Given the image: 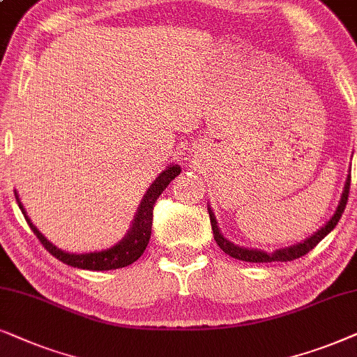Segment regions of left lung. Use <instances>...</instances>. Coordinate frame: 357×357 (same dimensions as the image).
<instances>
[{
	"instance_id": "obj_1",
	"label": "left lung",
	"mask_w": 357,
	"mask_h": 357,
	"mask_svg": "<svg viewBox=\"0 0 357 357\" xmlns=\"http://www.w3.org/2000/svg\"><path fill=\"white\" fill-rule=\"evenodd\" d=\"M351 171V169H349ZM349 184H351V173H348V178L344 181V188L343 192H341L340 202L336 206V211L333 215L330 217L325 225L318 228L315 234L308 236V238L302 240L301 243H294L291 246H286V248H279L274 250L273 253H268L264 250H258V248H246V246H240L235 245L234 241H230L225 238L222 234L220 227H218V222L215 215H213V211L211 206L207 207L208 215H211V225H212V231H213V238H215L217 245L220 246V250L223 253H227L231 258L240 259V261H246V263H287V261H294L297 258H302L303 255H307L308 251L315 248V246L320 243V241L325 238V236L330 234L331 230L336 227V223L340 222L341 213L344 212L346 202H348V194H349Z\"/></svg>"
}]
</instances>
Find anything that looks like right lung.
Listing matches in <instances>:
<instances>
[{
    "label": "right lung",
    "instance_id": "1",
    "mask_svg": "<svg viewBox=\"0 0 357 357\" xmlns=\"http://www.w3.org/2000/svg\"><path fill=\"white\" fill-rule=\"evenodd\" d=\"M179 173H181V166L179 165L173 163L166 166V168L158 174V178L151 183V186L146 189L144 199H142L139 207H137L135 217L134 220H132V225L126 236H123L121 241H117L116 245L111 246V248L101 251H89V253H68V251L56 248L54 243H50V241L40 234L39 228L32 223L29 215H27L26 208L22 206V202L19 201L16 189H14V196H16L17 206L24 213L26 222L29 223L31 230L34 231L37 238L40 240V243L47 248V251H49L50 255H54L56 259L71 266V268L89 271H111L126 268V266L135 263V261L144 255L151 235L153 204L156 199L160 197V194L165 191L166 186H168Z\"/></svg>",
    "mask_w": 357,
    "mask_h": 357
}]
</instances>
